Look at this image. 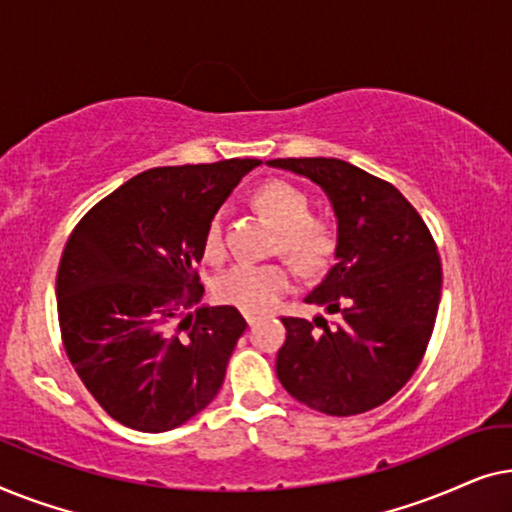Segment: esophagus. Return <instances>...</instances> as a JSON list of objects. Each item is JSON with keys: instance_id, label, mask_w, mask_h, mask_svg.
Here are the masks:
<instances>
[{"instance_id": "obj_1", "label": "esophagus", "mask_w": 512, "mask_h": 512, "mask_svg": "<svg viewBox=\"0 0 512 512\" xmlns=\"http://www.w3.org/2000/svg\"><path fill=\"white\" fill-rule=\"evenodd\" d=\"M244 319H247V324H249V326H254L256 321L261 319V314H258V312H244Z\"/></svg>"}]
</instances>
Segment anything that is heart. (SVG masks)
Masks as SVG:
<instances>
[{
    "instance_id": "b5f03b06",
    "label": "heart",
    "mask_w": 512,
    "mask_h": 512,
    "mask_svg": "<svg viewBox=\"0 0 512 512\" xmlns=\"http://www.w3.org/2000/svg\"><path fill=\"white\" fill-rule=\"evenodd\" d=\"M254 205L279 228L282 249L307 270L321 268L335 251V228L324 216L310 214V195L289 181H265L254 191ZM202 249L209 261L223 256V223L214 214L205 228ZM296 272L289 263H237L216 279V296L223 303L249 312L268 310L293 286Z\"/></svg>"
}]
</instances>
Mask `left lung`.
I'll use <instances>...</instances> for the list:
<instances>
[{"label":"left lung","mask_w":512,"mask_h":512,"mask_svg":"<svg viewBox=\"0 0 512 512\" xmlns=\"http://www.w3.org/2000/svg\"><path fill=\"white\" fill-rule=\"evenodd\" d=\"M270 167L321 186L338 219L335 265L305 303L333 321L282 317V387L307 408L361 415L389 401L429 345L443 289L436 242L396 186L338 158H277Z\"/></svg>","instance_id":"8db88e82"}]
</instances>
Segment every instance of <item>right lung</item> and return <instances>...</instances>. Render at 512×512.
Wrapping results in <instances>:
<instances>
[{
	"label": "right lung",
	"instance_id": "obj_1",
	"mask_svg": "<svg viewBox=\"0 0 512 512\" xmlns=\"http://www.w3.org/2000/svg\"><path fill=\"white\" fill-rule=\"evenodd\" d=\"M256 158L153 167L97 202L58 268L62 345L109 417L160 433L219 394L247 328L235 307L202 305L198 270L212 216Z\"/></svg>",
	"mask_w": 512,
	"mask_h": 512
}]
</instances>
